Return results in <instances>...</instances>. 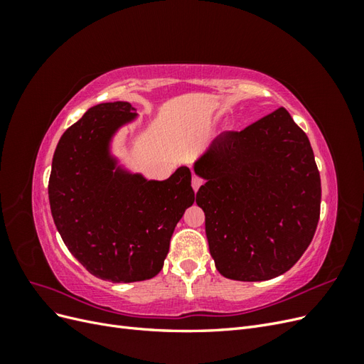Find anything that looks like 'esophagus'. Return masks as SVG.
Here are the masks:
<instances>
[{"label": "esophagus", "mask_w": 364, "mask_h": 364, "mask_svg": "<svg viewBox=\"0 0 364 364\" xmlns=\"http://www.w3.org/2000/svg\"><path fill=\"white\" fill-rule=\"evenodd\" d=\"M202 183H203V179L202 178H199V176H193V181H191V185H193V190L197 193V190L200 188L202 186Z\"/></svg>", "instance_id": "34e87169"}]
</instances>
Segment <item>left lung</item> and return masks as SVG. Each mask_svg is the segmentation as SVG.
<instances>
[{
	"instance_id": "left-lung-1",
	"label": "left lung",
	"mask_w": 364,
	"mask_h": 364,
	"mask_svg": "<svg viewBox=\"0 0 364 364\" xmlns=\"http://www.w3.org/2000/svg\"><path fill=\"white\" fill-rule=\"evenodd\" d=\"M194 171L206 181L196 203L225 278H277L310 246L321 215V174L308 136L284 107L241 132L220 134Z\"/></svg>"
}]
</instances>
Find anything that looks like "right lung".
Listing matches in <instances>:
<instances>
[{
    "mask_svg": "<svg viewBox=\"0 0 364 364\" xmlns=\"http://www.w3.org/2000/svg\"><path fill=\"white\" fill-rule=\"evenodd\" d=\"M135 111L127 102L91 107L59 139L48 182L65 246L91 274L112 282L156 277L176 225L194 203L188 167L147 181L112 156L111 141Z\"/></svg>",
    "mask_w": 364,
    "mask_h": 364,
    "instance_id": "1",
    "label": "right lung"
}]
</instances>
